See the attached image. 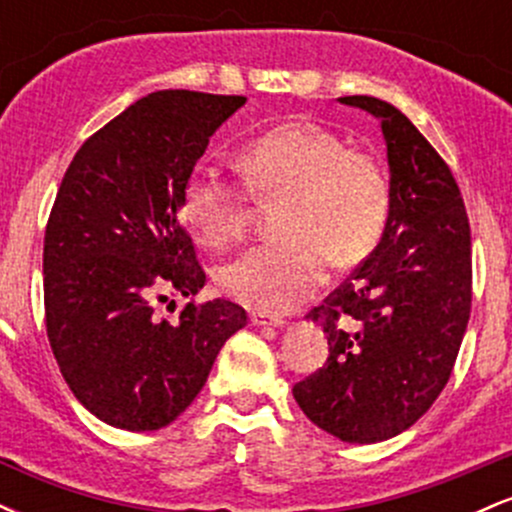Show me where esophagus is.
<instances>
[{
	"label": "esophagus",
	"mask_w": 512,
	"mask_h": 512,
	"mask_svg": "<svg viewBox=\"0 0 512 512\" xmlns=\"http://www.w3.org/2000/svg\"><path fill=\"white\" fill-rule=\"evenodd\" d=\"M250 322L257 327H284V317L279 315H267V313H252Z\"/></svg>",
	"instance_id": "1"
}]
</instances>
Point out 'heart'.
<instances>
[{
	"instance_id": "obj_1",
	"label": "heart",
	"mask_w": 512,
	"mask_h": 512,
	"mask_svg": "<svg viewBox=\"0 0 512 512\" xmlns=\"http://www.w3.org/2000/svg\"><path fill=\"white\" fill-rule=\"evenodd\" d=\"M244 187L214 168L197 166L182 185V216L209 248L243 236L250 195L279 204L284 238L248 248L219 269V286L262 313H286L325 284L330 255L339 264L361 260L383 233L390 182L383 166L349 149L332 129L286 120L236 151Z\"/></svg>"
}]
</instances>
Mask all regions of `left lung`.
I'll return each instance as SVG.
<instances>
[{"mask_svg":"<svg viewBox=\"0 0 512 512\" xmlns=\"http://www.w3.org/2000/svg\"><path fill=\"white\" fill-rule=\"evenodd\" d=\"M339 103L380 122L390 214L361 267L308 317L327 363L293 385L303 414L344 443H380L414 426L448 383L472 308V240L460 187L395 105Z\"/></svg>","mask_w":512,"mask_h":512,"instance_id":"8db88e82","label":"left lung"}]
</instances>
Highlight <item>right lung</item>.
<instances>
[{
  "instance_id": "obj_1",
  "label": "right lung",
  "mask_w": 512,
  "mask_h": 512,
  "mask_svg": "<svg viewBox=\"0 0 512 512\" xmlns=\"http://www.w3.org/2000/svg\"><path fill=\"white\" fill-rule=\"evenodd\" d=\"M243 96L156 91L129 105L64 173L45 228V325L62 378L93 416L158 431L192 404L226 339L248 325L231 301L158 320L154 298L207 276L180 223L182 185Z\"/></svg>"
}]
</instances>
